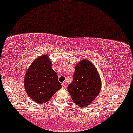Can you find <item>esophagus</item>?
Here are the masks:
<instances>
[{
    "mask_svg": "<svg viewBox=\"0 0 133 133\" xmlns=\"http://www.w3.org/2000/svg\"><path fill=\"white\" fill-rule=\"evenodd\" d=\"M62 88H63V89H66V85H65L64 83H62Z\"/></svg>",
    "mask_w": 133,
    "mask_h": 133,
    "instance_id": "obj_1",
    "label": "esophagus"
}]
</instances>
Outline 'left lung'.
Instances as JSON below:
<instances>
[{"label":"left lung","instance_id":"obj_1","mask_svg":"<svg viewBox=\"0 0 133 133\" xmlns=\"http://www.w3.org/2000/svg\"><path fill=\"white\" fill-rule=\"evenodd\" d=\"M101 90V77L90 61L83 59L76 65L73 81L68 91L76 105L85 108L99 95Z\"/></svg>","mask_w":133,"mask_h":133}]
</instances>
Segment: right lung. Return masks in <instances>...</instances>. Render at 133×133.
Here are the masks:
<instances>
[{"mask_svg": "<svg viewBox=\"0 0 133 133\" xmlns=\"http://www.w3.org/2000/svg\"><path fill=\"white\" fill-rule=\"evenodd\" d=\"M24 85L29 97L39 103L48 102L62 88L46 54L37 57L31 63L25 74Z\"/></svg>", "mask_w": 133, "mask_h": 133, "instance_id": "obj_1", "label": "right lung"}]
</instances>
